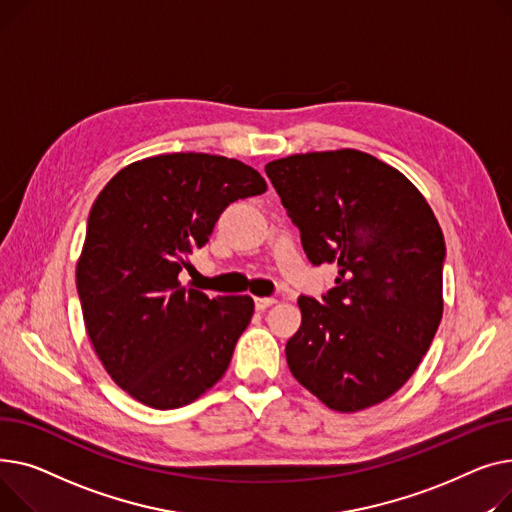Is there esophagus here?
Listing matches in <instances>:
<instances>
[{
  "instance_id": "obj_1",
  "label": "esophagus",
  "mask_w": 512,
  "mask_h": 512,
  "mask_svg": "<svg viewBox=\"0 0 512 512\" xmlns=\"http://www.w3.org/2000/svg\"><path fill=\"white\" fill-rule=\"evenodd\" d=\"M254 304H256V310L264 312L266 308L277 304V299H275V297H254Z\"/></svg>"
}]
</instances>
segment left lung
<instances>
[{"label":"left lung","mask_w":512,"mask_h":512,"mask_svg":"<svg viewBox=\"0 0 512 512\" xmlns=\"http://www.w3.org/2000/svg\"><path fill=\"white\" fill-rule=\"evenodd\" d=\"M314 266L337 264L322 304L302 295L287 366L326 407L353 413L411 378L442 320L444 235L409 179L362 150L264 167Z\"/></svg>","instance_id":"1"}]
</instances>
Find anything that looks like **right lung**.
<instances>
[{
    "label": "right lung",
    "mask_w": 512,
    "mask_h": 512,
    "mask_svg": "<svg viewBox=\"0 0 512 512\" xmlns=\"http://www.w3.org/2000/svg\"><path fill=\"white\" fill-rule=\"evenodd\" d=\"M262 192L242 161L171 153L124 167L97 196L76 287L103 368L136 401L177 409L223 378L254 299L208 297L179 273L231 202Z\"/></svg>",
    "instance_id": "add662e5"
}]
</instances>
